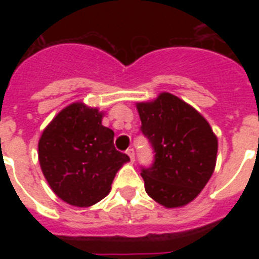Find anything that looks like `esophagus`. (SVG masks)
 Here are the masks:
<instances>
[{"label":"esophagus","mask_w":259,"mask_h":259,"mask_svg":"<svg viewBox=\"0 0 259 259\" xmlns=\"http://www.w3.org/2000/svg\"><path fill=\"white\" fill-rule=\"evenodd\" d=\"M126 153H127V156L130 157V161L134 162V160H136V152H134L133 148H130V149L126 150Z\"/></svg>","instance_id":"esophagus-1"}]
</instances>
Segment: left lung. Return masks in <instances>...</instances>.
Here are the masks:
<instances>
[{
  "instance_id": "8db88e82",
  "label": "left lung",
  "mask_w": 259,
  "mask_h": 259,
  "mask_svg": "<svg viewBox=\"0 0 259 259\" xmlns=\"http://www.w3.org/2000/svg\"><path fill=\"white\" fill-rule=\"evenodd\" d=\"M140 130L154 158L141 166L145 191L166 208L188 204L200 193L215 169L218 140L196 110L169 93L138 103Z\"/></svg>"
}]
</instances>
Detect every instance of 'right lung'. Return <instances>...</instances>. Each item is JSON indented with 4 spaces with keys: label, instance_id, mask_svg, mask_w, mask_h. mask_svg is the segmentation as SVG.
<instances>
[{
    "label": "right lung",
    "instance_id": "1",
    "mask_svg": "<svg viewBox=\"0 0 259 259\" xmlns=\"http://www.w3.org/2000/svg\"><path fill=\"white\" fill-rule=\"evenodd\" d=\"M102 113L83 103L63 109L42 132L38 161L48 184L62 200L90 207L110 192L127 154L114 146V132Z\"/></svg>",
    "mask_w": 259,
    "mask_h": 259
}]
</instances>
